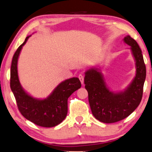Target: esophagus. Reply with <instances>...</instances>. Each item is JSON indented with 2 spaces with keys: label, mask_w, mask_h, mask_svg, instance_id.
<instances>
[{
  "label": "esophagus",
  "mask_w": 152,
  "mask_h": 152,
  "mask_svg": "<svg viewBox=\"0 0 152 152\" xmlns=\"http://www.w3.org/2000/svg\"><path fill=\"white\" fill-rule=\"evenodd\" d=\"M78 78H79V80H80L82 85H83L84 84V76L83 74H80V75L78 76Z\"/></svg>",
  "instance_id": "34e87169"
}]
</instances>
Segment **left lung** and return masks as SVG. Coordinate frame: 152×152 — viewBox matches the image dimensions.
Returning <instances> with one entry per match:
<instances>
[{"label":"left lung","instance_id":"obj_1","mask_svg":"<svg viewBox=\"0 0 152 152\" xmlns=\"http://www.w3.org/2000/svg\"><path fill=\"white\" fill-rule=\"evenodd\" d=\"M123 41L130 46L136 68L135 76L126 88L119 91H111L99 66H92L85 72V88L91 112L96 119L104 123H114L128 117L139 106L143 95L146 68L141 50L129 35Z\"/></svg>","mask_w":152,"mask_h":152}]
</instances>
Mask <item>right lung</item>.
Masks as SVG:
<instances>
[{
  "instance_id": "add662e5",
  "label": "right lung",
  "mask_w": 152,
  "mask_h": 152,
  "mask_svg": "<svg viewBox=\"0 0 152 152\" xmlns=\"http://www.w3.org/2000/svg\"><path fill=\"white\" fill-rule=\"evenodd\" d=\"M31 35L26 38L14 54L11 66V89L16 99L18 109L26 119L43 127H53L66 118L67 99L81 87L78 78L66 79L60 83L46 98L34 97L21 86L18 76V62L21 50Z\"/></svg>"
}]
</instances>
